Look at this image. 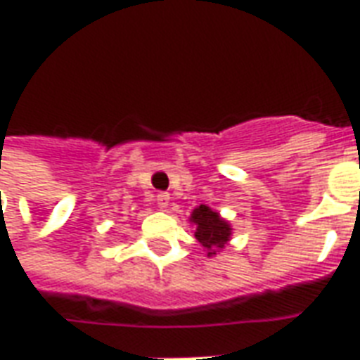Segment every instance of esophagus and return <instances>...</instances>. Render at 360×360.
Wrapping results in <instances>:
<instances>
[{
  "mask_svg": "<svg viewBox=\"0 0 360 360\" xmlns=\"http://www.w3.org/2000/svg\"><path fill=\"white\" fill-rule=\"evenodd\" d=\"M156 202H158V208L165 210V208H167V202H169V195H167V193H160V195L156 196Z\"/></svg>",
  "mask_w": 360,
  "mask_h": 360,
  "instance_id": "esophagus-1",
  "label": "esophagus"
}]
</instances>
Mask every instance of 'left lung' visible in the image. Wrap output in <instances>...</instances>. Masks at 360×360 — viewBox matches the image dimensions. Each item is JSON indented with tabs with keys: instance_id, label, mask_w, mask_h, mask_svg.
<instances>
[{
	"instance_id": "left-lung-1",
	"label": "left lung",
	"mask_w": 360,
	"mask_h": 360,
	"mask_svg": "<svg viewBox=\"0 0 360 360\" xmlns=\"http://www.w3.org/2000/svg\"><path fill=\"white\" fill-rule=\"evenodd\" d=\"M188 221L195 226V239L200 243V247H204L208 257H216L231 241L233 235L231 224L226 218H221L219 212L212 210L206 204L196 206Z\"/></svg>"
}]
</instances>
